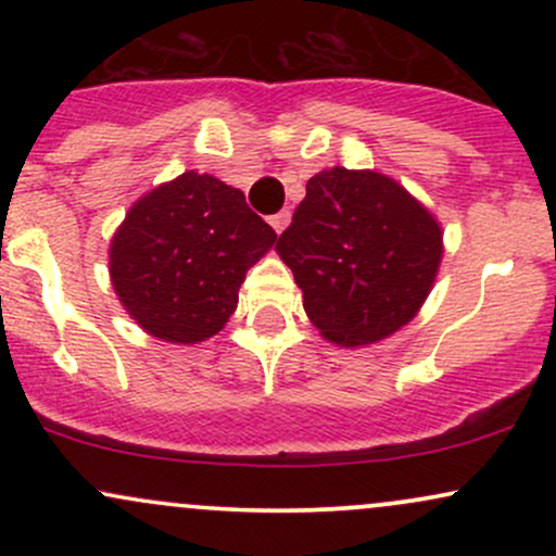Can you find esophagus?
<instances>
[{"mask_svg": "<svg viewBox=\"0 0 556 556\" xmlns=\"http://www.w3.org/2000/svg\"><path fill=\"white\" fill-rule=\"evenodd\" d=\"M290 208H282V212H277V214H271L269 216V225L277 229V232H282V229L290 225Z\"/></svg>", "mask_w": 556, "mask_h": 556, "instance_id": "1", "label": "esophagus"}]
</instances>
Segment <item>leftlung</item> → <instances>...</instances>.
<instances>
[{
	"label": "left lung",
	"instance_id": "obj_1",
	"mask_svg": "<svg viewBox=\"0 0 556 556\" xmlns=\"http://www.w3.org/2000/svg\"><path fill=\"white\" fill-rule=\"evenodd\" d=\"M277 251L314 327L355 348L416 316L442 261V229L389 177L334 167L305 185Z\"/></svg>",
	"mask_w": 556,
	"mask_h": 556
}]
</instances>
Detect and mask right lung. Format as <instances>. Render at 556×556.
I'll return each instance as SVG.
<instances>
[{"mask_svg":"<svg viewBox=\"0 0 556 556\" xmlns=\"http://www.w3.org/2000/svg\"><path fill=\"white\" fill-rule=\"evenodd\" d=\"M274 242L242 190L185 172L125 216L110 248L112 285L149 334L201 342L225 327L248 269Z\"/></svg>","mask_w":556,"mask_h":556,"instance_id":"add662e5","label":"right lung"}]
</instances>
